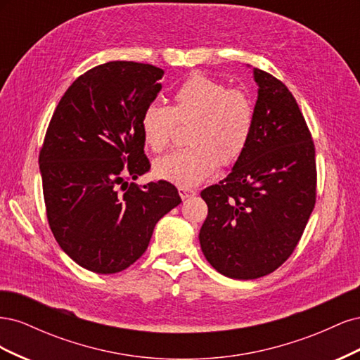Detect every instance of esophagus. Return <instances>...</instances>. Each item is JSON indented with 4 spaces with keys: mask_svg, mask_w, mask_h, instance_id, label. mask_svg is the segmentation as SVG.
<instances>
[{
    "mask_svg": "<svg viewBox=\"0 0 360 360\" xmlns=\"http://www.w3.org/2000/svg\"><path fill=\"white\" fill-rule=\"evenodd\" d=\"M179 193H180L181 200H186V198L192 197V195H195V191L188 189V188H179Z\"/></svg>",
    "mask_w": 360,
    "mask_h": 360,
    "instance_id": "34e87169",
    "label": "esophagus"
}]
</instances>
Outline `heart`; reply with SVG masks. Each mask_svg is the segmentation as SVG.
Wrapping results in <instances>:
<instances>
[{
	"label": "heart",
	"instance_id": "1",
	"mask_svg": "<svg viewBox=\"0 0 360 360\" xmlns=\"http://www.w3.org/2000/svg\"><path fill=\"white\" fill-rule=\"evenodd\" d=\"M177 123L188 124L186 148L155 163V176L180 188H193L210 177L217 165L228 167L245 151L254 127L250 97L210 76L195 73L172 94V105L150 103L139 120L146 146L160 153Z\"/></svg>",
	"mask_w": 360,
	"mask_h": 360
}]
</instances>
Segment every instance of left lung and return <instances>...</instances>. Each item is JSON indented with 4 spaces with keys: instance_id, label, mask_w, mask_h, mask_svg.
I'll return each mask as SVG.
<instances>
[{
    "instance_id": "8db88e82",
    "label": "left lung",
    "mask_w": 360,
    "mask_h": 360,
    "mask_svg": "<svg viewBox=\"0 0 360 360\" xmlns=\"http://www.w3.org/2000/svg\"><path fill=\"white\" fill-rule=\"evenodd\" d=\"M258 97L249 143L219 184L201 198L209 214L200 230L207 261L231 279H257L292 254L315 205V148L287 86L254 68Z\"/></svg>"
}]
</instances>
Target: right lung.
<instances>
[{"instance_id":"1","label":"right lung","mask_w":360,"mask_h":360,"mask_svg":"<svg viewBox=\"0 0 360 360\" xmlns=\"http://www.w3.org/2000/svg\"><path fill=\"white\" fill-rule=\"evenodd\" d=\"M163 70L110 61L85 72L61 97L39 163L46 216L76 264L118 274L146 252L162 216L181 200L174 184L127 183L150 169L139 120Z\"/></svg>"}]
</instances>
